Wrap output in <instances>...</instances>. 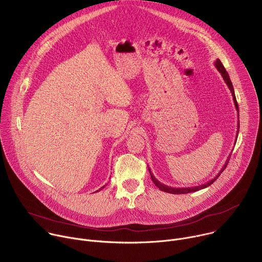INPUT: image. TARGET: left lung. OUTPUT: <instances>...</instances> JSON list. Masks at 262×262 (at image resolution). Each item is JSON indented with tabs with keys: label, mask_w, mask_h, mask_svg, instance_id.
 Wrapping results in <instances>:
<instances>
[{
	"label": "left lung",
	"mask_w": 262,
	"mask_h": 262,
	"mask_svg": "<svg viewBox=\"0 0 262 262\" xmlns=\"http://www.w3.org/2000/svg\"><path fill=\"white\" fill-rule=\"evenodd\" d=\"M214 66L216 67V69L219 70V72L222 74L223 80L225 81L226 85L228 86L229 90L231 91V94H232V97H233V102H234V105H235V107H236V110H237V113H238V104H237V101H236V97H235V94H234V89H233V86H232L231 80H230V78H229L228 72L226 71L225 67H224V65L222 64V62L220 61V59H216V61L214 62ZM237 115H238V114H237ZM237 124H238L237 126L239 127V122H238ZM237 136H238V129H237L236 138H237ZM229 158H230V156L228 157V159H227L225 165H224V166L222 167L221 171L217 173V175H215V176L213 177V179H211V180H209V181H207L206 183H203V184H201V185L192 186V188H172V186H168V185H166V184H163L162 182H160V181L155 177V175L151 173V170H150V169L148 168V170H149V173H150V176H151V179H152L154 183L158 186V188H159L161 191L166 192V193H171V194H188V193H192V192H196V191L205 189V188H207V186H209L211 183H213V181L217 179V177L220 176V174H221L224 170H225V168L227 167L228 162H229Z\"/></svg>",
	"instance_id": "left-lung-1"
}]
</instances>
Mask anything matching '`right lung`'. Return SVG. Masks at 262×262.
I'll list each match as a JSON object with an SVG mask.
<instances>
[{
	"label": "right lung",
	"mask_w": 262,
	"mask_h": 262,
	"mask_svg": "<svg viewBox=\"0 0 262 262\" xmlns=\"http://www.w3.org/2000/svg\"><path fill=\"white\" fill-rule=\"evenodd\" d=\"M105 185H106V184H105ZM105 185H103V186H101V188H100V189H99V190H98V191H100V190H102V189H103V188H104V186H105ZM98 191H96V192H98Z\"/></svg>",
	"instance_id": "1"
}]
</instances>
